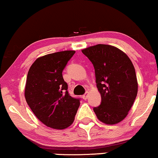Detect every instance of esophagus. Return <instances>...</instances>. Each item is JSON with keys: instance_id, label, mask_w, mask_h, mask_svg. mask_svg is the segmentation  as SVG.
Returning a JSON list of instances; mask_svg holds the SVG:
<instances>
[{"instance_id": "obj_1", "label": "esophagus", "mask_w": 158, "mask_h": 158, "mask_svg": "<svg viewBox=\"0 0 158 158\" xmlns=\"http://www.w3.org/2000/svg\"><path fill=\"white\" fill-rule=\"evenodd\" d=\"M88 92L86 94H85L84 95H82V98L84 99V100H86V99L88 98Z\"/></svg>"}]
</instances>
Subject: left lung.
Returning a JSON list of instances; mask_svg holds the SVG:
<instances>
[{"mask_svg":"<svg viewBox=\"0 0 158 158\" xmlns=\"http://www.w3.org/2000/svg\"><path fill=\"white\" fill-rule=\"evenodd\" d=\"M82 52L92 62L101 95V104L94 108L97 118L110 125L121 122L137 95L138 82L132 61L124 52L110 45L98 44Z\"/></svg>","mask_w":158,"mask_h":158,"instance_id":"obj_1","label":"left lung"}]
</instances>
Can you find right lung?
<instances>
[{
	"label": "right lung",
	"instance_id": "1",
	"mask_svg": "<svg viewBox=\"0 0 158 158\" xmlns=\"http://www.w3.org/2000/svg\"><path fill=\"white\" fill-rule=\"evenodd\" d=\"M75 53L58 52L38 58L29 69L25 97L36 117L48 127L63 130L70 127L80 105L79 99L67 91L62 71Z\"/></svg>",
	"mask_w": 158,
	"mask_h": 158
}]
</instances>
